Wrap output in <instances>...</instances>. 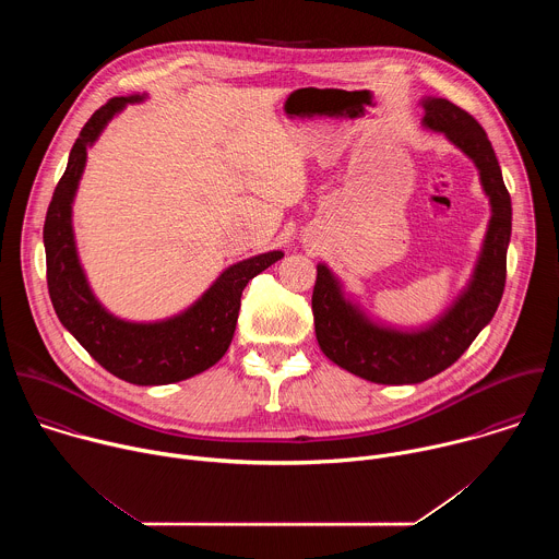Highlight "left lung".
<instances>
[{
	"mask_svg": "<svg viewBox=\"0 0 559 559\" xmlns=\"http://www.w3.org/2000/svg\"><path fill=\"white\" fill-rule=\"evenodd\" d=\"M423 106L425 126L473 158L493 214L471 285L442 318L420 332L376 328L343 298L334 274L325 265L316 267L311 311L318 345L338 367L378 384H416L451 367L491 323L507 283L511 194L493 145L483 126L449 99L429 97Z\"/></svg>",
	"mask_w": 559,
	"mask_h": 559,
	"instance_id": "left-lung-1",
	"label": "left lung"
}]
</instances>
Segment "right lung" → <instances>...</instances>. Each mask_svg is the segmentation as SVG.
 <instances>
[{
  "instance_id": "add662e5",
  "label": "right lung",
  "mask_w": 559,
  "mask_h": 559,
  "mask_svg": "<svg viewBox=\"0 0 559 559\" xmlns=\"http://www.w3.org/2000/svg\"><path fill=\"white\" fill-rule=\"evenodd\" d=\"M141 99V95L110 99L79 132L46 212V281L61 325L106 371L132 384H170L223 358L236 330L246 285L281 261L283 252H267L227 267L188 311L170 321L126 323L97 302L74 250L72 199L86 166L88 145L126 104Z\"/></svg>"
}]
</instances>
